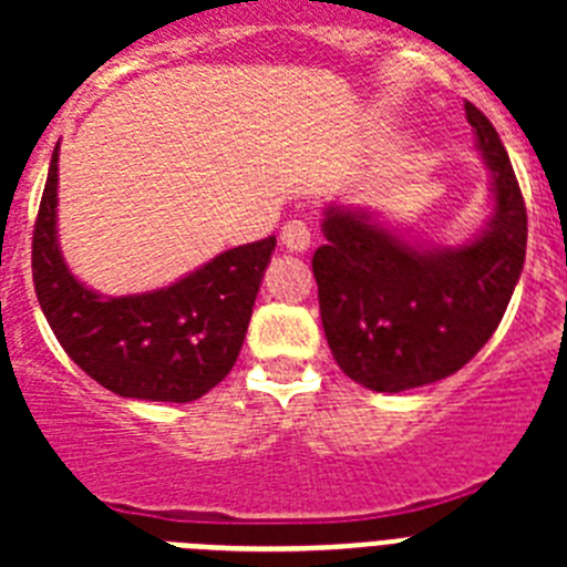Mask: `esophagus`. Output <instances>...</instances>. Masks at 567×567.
<instances>
[{
    "instance_id": "esophagus-1",
    "label": "esophagus",
    "mask_w": 567,
    "mask_h": 567,
    "mask_svg": "<svg viewBox=\"0 0 567 567\" xmlns=\"http://www.w3.org/2000/svg\"><path fill=\"white\" fill-rule=\"evenodd\" d=\"M280 244L289 249V252H307L309 244H312V229L303 221H289L280 229Z\"/></svg>"
}]
</instances>
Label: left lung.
I'll return each mask as SVG.
<instances>
[{
    "instance_id": "left-lung-1",
    "label": "left lung",
    "mask_w": 567,
    "mask_h": 567,
    "mask_svg": "<svg viewBox=\"0 0 567 567\" xmlns=\"http://www.w3.org/2000/svg\"><path fill=\"white\" fill-rule=\"evenodd\" d=\"M491 178V218L457 247L429 244L369 207L329 202L315 249L320 320L338 365L372 392L463 369L499 327L525 264L528 215L497 130L465 102Z\"/></svg>"
}]
</instances>
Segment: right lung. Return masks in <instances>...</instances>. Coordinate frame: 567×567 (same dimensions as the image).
Returning <instances> with one entry per match:
<instances>
[{
  "mask_svg": "<svg viewBox=\"0 0 567 567\" xmlns=\"http://www.w3.org/2000/svg\"><path fill=\"white\" fill-rule=\"evenodd\" d=\"M59 144L33 229V287L70 360L118 398L193 403L221 383L247 338L275 235L227 249L167 287L102 295L59 244Z\"/></svg>",
  "mask_w": 567,
  "mask_h": 567,
  "instance_id": "obj_1",
  "label": "right lung"
}]
</instances>
